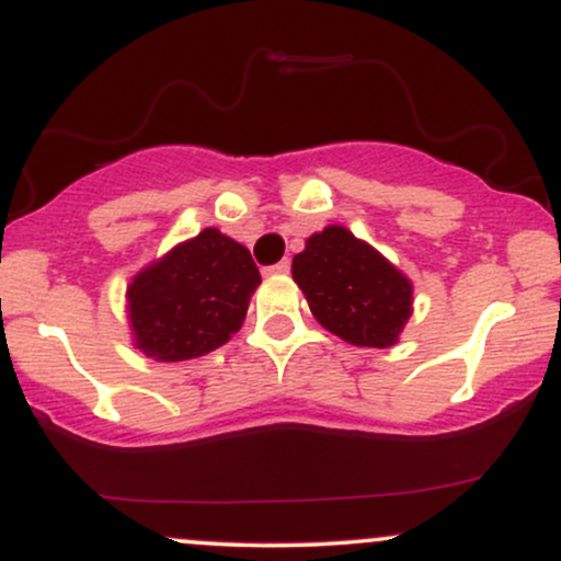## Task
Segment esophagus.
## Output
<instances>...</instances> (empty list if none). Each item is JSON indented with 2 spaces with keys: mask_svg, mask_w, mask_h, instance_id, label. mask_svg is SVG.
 <instances>
[{
  "mask_svg": "<svg viewBox=\"0 0 561 561\" xmlns=\"http://www.w3.org/2000/svg\"><path fill=\"white\" fill-rule=\"evenodd\" d=\"M266 272H268V274H287V272H289V261L285 259V261L274 263V266H268Z\"/></svg>",
  "mask_w": 561,
  "mask_h": 561,
  "instance_id": "obj_1",
  "label": "esophagus"
}]
</instances>
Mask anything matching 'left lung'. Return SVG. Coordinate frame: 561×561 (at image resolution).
Here are the masks:
<instances>
[{
	"mask_svg": "<svg viewBox=\"0 0 561 561\" xmlns=\"http://www.w3.org/2000/svg\"><path fill=\"white\" fill-rule=\"evenodd\" d=\"M293 279L319 324L351 345H396L411 317V282L345 227L308 237Z\"/></svg>",
	"mask_w": 561,
	"mask_h": 561,
	"instance_id": "1",
	"label": "left lung"
}]
</instances>
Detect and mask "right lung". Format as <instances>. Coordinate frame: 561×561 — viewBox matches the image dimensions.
Returning <instances> with one entry per match:
<instances>
[{"label":"right lung","mask_w":561,"mask_h":561,"mask_svg":"<svg viewBox=\"0 0 561 561\" xmlns=\"http://www.w3.org/2000/svg\"><path fill=\"white\" fill-rule=\"evenodd\" d=\"M261 285L250 250L218 229L176 244L128 285L137 347L158 362H186L221 347L242 327Z\"/></svg>","instance_id":"right-lung-1"}]
</instances>
